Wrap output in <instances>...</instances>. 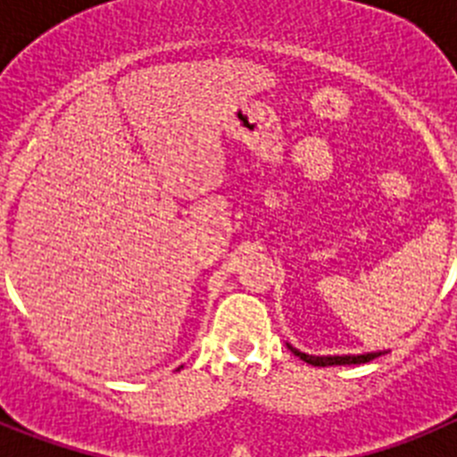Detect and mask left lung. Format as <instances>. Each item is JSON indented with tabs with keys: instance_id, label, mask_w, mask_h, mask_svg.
<instances>
[{
	"instance_id": "obj_1",
	"label": "left lung",
	"mask_w": 457,
	"mask_h": 457,
	"mask_svg": "<svg viewBox=\"0 0 457 457\" xmlns=\"http://www.w3.org/2000/svg\"><path fill=\"white\" fill-rule=\"evenodd\" d=\"M288 345V350L293 354H297V357L302 359V361H306V364L311 366H343V364H364V361H370V359L379 357V354H385V350H379V353H364V354H327V357H318V354H306V353H300L297 348H293L290 343H286Z\"/></svg>"
}]
</instances>
